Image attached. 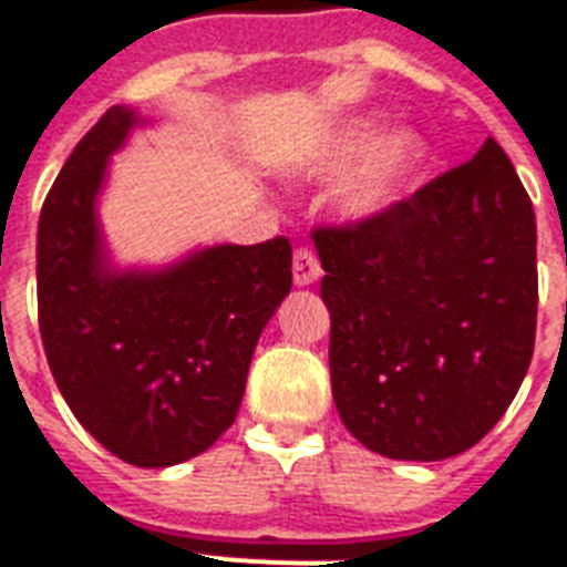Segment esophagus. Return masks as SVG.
I'll return each mask as SVG.
<instances>
[{"instance_id": "34e87169", "label": "esophagus", "mask_w": 567, "mask_h": 567, "mask_svg": "<svg viewBox=\"0 0 567 567\" xmlns=\"http://www.w3.org/2000/svg\"><path fill=\"white\" fill-rule=\"evenodd\" d=\"M320 276L322 268L317 254L308 250V247H297V250H293V282H297L299 288H306V285L317 282Z\"/></svg>"}]
</instances>
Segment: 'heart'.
Wrapping results in <instances>:
<instances>
[{
    "label": "heart",
    "mask_w": 567,
    "mask_h": 567,
    "mask_svg": "<svg viewBox=\"0 0 567 567\" xmlns=\"http://www.w3.org/2000/svg\"><path fill=\"white\" fill-rule=\"evenodd\" d=\"M430 155V141L417 130H389L386 114L363 112L340 123L299 164V173L313 181H337L351 172L340 193V210L351 221H372L412 193Z\"/></svg>",
    "instance_id": "obj_1"
}]
</instances>
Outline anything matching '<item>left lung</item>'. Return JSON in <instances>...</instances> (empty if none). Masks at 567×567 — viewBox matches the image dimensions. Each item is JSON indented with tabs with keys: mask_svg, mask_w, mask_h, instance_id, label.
Returning a JSON list of instances; mask_svg holds the SVG:
<instances>
[{
	"mask_svg": "<svg viewBox=\"0 0 567 567\" xmlns=\"http://www.w3.org/2000/svg\"><path fill=\"white\" fill-rule=\"evenodd\" d=\"M313 245L346 430L394 461L478 444L525 380L539 302L534 204L502 146Z\"/></svg>",
	"mask_w": 567,
	"mask_h": 567,
	"instance_id": "1",
	"label": "left lung"
}]
</instances>
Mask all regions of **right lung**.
<instances>
[{
    "label": "right lung",
    "mask_w": 567,
    "mask_h": 567,
    "mask_svg": "<svg viewBox=\"0 0 567 567\" xmlns=\"http://www.w3.org/2000/svg\"><path fill=\"white\" fill-rule=\"evenodd\" d=\"M150 126L112 106L42 204L37 302L51 374L85 430L135 467H173L236 421L261 328L291 293V241L195 247L114 265L97 202L109 161Z\"/></svg>",
    "instance_id": "add662e5"
}]
</instances>
